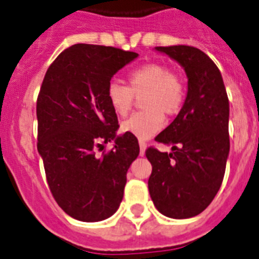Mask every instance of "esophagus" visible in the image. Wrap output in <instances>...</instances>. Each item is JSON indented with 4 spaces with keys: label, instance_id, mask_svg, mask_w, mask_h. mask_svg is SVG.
<instances>
[{
    "label": "esophagus",
    "instance_id": "esophagus-1",
    "mask_svg": "<svg viewBox=\"0 0 259 259\" xmlns=\"http://www.w3.org/2000/svg\"><path fill=\"white\" fill-rule=\"evenodd\" d=\"M145 151H146V142L142 140H140V153L141 155H145Z\"/></svg>",
    "mask_w": 259,
    "mask_h": 259
}]
</instances>
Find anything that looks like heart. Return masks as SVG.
<instances>
[{
  "label": "heart",
  "instance_id": "1",
  "mask_svg": "<svg viewBox=\"0 0 259 259\" xmlns=\"http://www.w3.org/2000/svg\"><path fill=\"white\" fill-rule=\"evenodd\" d=\"M144 111L136 113L122 123L126 133L146 140L158 133L165 125L166 115H176L184 104V83L169 69L159 64H148L129 74V88L111 81L106 98L115 114L125 117L134 104V97H141Z\"/></svg>",
  "mask_w": 259,
  "mask_h": 259
}]
</instances>
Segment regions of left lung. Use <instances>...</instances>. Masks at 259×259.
Instances as JSON below:
<instances>
[{"label": "left lung", "instance_id": "left-lung-1", "mask_svg": "<svg viewBox=\"0 0 259 259\" xmlns=\"http://www.w3.org/2000/svg\"><path fill=\"white\" fill-rule=\"evenodd\" d=\"M184 68L188 93L178 115L155 137L171 153L149 148V193L159 213L174 220L202 213L218 193L230 150L229 100L220 69L193 46H157Z\"/></svg>", "mask_w": 259, "mask_h": 259}]
</instances>
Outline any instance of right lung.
<instances>
[{"label": "right lung", "instance_id": "add662e5", "mask_svg": "<svg viewBox=\"0 0 259 259\" xmlns=\"http://www.w3.org/2000/svg\"><path fill=\"white\" fill-rule=\"evenodd\" d=\"M137 57L111 46L77 44L46 71L37 100V149L54 199L74 220H106L123 198L126 173L140 145L133 134H117L118 119L106 89ZM108 142L113 150L97 155Z\"/></svg>", "mask_w": 259, "mask_h": 259}]
</instances>
